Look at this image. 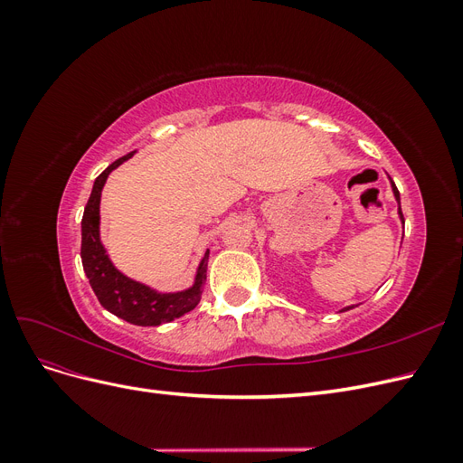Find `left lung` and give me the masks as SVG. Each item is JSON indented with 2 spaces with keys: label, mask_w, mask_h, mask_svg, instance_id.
<instances>
[{
  "label": "left lung",
  "mask_w": 463,
  "mask_h": 463,
  "mask_svg": "<svg viewBox=\"0 0 463 463\" xmlns=\"http://www.w3.org/2000/svg\"><path fill=\"white\" fill-rule=\"evenodd\" d=\"M392 189H394V194H396V201L400 203V191H398V187H396V184H394V181H392ZM400 210V218H402V222H403V214H402V208H398ZM349 309H352V307H347V309L345 311H349Z\"/></svg>",
  "instance_id": "8db88e82"
}]
</instances>
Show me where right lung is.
<instances>
[{"mask_svg": "<svg viewBox=\"0 0 463 463\" xmlns=\"http://www.w3.org/2000/svg\"><path fill=\"white\" fill-rule=\"evenodd\" d=\"M131 156L133 152L118 158L94 181V187L80 222V259L82 269H85L89 282L104 309L137 326H158L164 325V322L179 318L181 315L193 311L199 305L206 279L208 250L201 260L194 286L179 293H158L148 286L129 279L114 269V264L109 262L100 243V233H98V223H100V194L109 172L116 170L119 164Z\"/></svg>", "mask_w": 463, "mask_h": 463, "instance_id": "right-lung-1", "label": "right lung"}]
</instances>
